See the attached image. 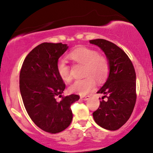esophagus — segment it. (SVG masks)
<instances>
[{
	"instance_id": "34e87169",
	"label": "esophagus",
	"mask_w": 153,
	"mask_h": 153,
	"mask_svg": "<svg viewBox=\"0 0 153 153\" xmlns=\"http://www.w3.org/2000/svg\"><path fill=\"white\" fill-rule=\"evenodd\" d=\"M90 99V96H80V99L81 100H84V101H87Z\"/></svg>"
}]
</instances>
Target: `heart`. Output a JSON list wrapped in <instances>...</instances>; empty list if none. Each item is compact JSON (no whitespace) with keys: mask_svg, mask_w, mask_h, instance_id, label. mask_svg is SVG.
<instances>
[{"mask_svg":"<svg viewBox=\"0 0 153 153\" xmlns=\"http://www.w3.org/2000/svg\"><path fill=\"white\" fill-rule=\"evenodd\" d=\"M73 63L83 66L82 80H76L69 87V91L73 94L85 96L95 88V82H102L106 80L109 73V63L108 59L102 54H98L94 49L80 47L73 50L68 55ZM57 71L62 81L68 82L71 80V69L63 60L57 65Z\"/></svg>","mask_w":153,"mask_h":153,"instance_id":"b5f03b06","label":"heart"}]
</instances>
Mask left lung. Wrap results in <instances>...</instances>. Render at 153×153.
I'll return each mask as SVG.
<instances>
[{"instance_id":"1","label":"left lung","mask_w":153,"mask_h":153,"mask_svg":"<svg viewBox=\"0 0 153 153\" xmlns=\"http://www.w3.org/2000/svg\"><path fill=\"white\" fill-rule=\"evenodd\" d=\"M104 52L109 63L106 81L97 91L104 96L93 113L100 127L114 131L122 127L132 113L136 103V73L127 54L115 44L102 39L90 40ZM106 97L107 99L103 100Z\"/></svg>"}]
</instances>
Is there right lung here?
<instances>
[{"label":"right lung","instance_id":"add662e5","mask_svg":"<svg viewBox=\"0 0 153 153\" xmlns=\"http://www.w3.org/2000/svg\"><path fill=\"white\" fill-rule=\"evenodd\" d=\"M68 47L62 43L41 44L26 56L21 70L19 88L26 111L37 127L51 134L60 132L71 124V106L80 99L71 94L56 101L65 88L57 65Z\"/></svg>","mask_w":153,"mask_h":153}]
</instances>
